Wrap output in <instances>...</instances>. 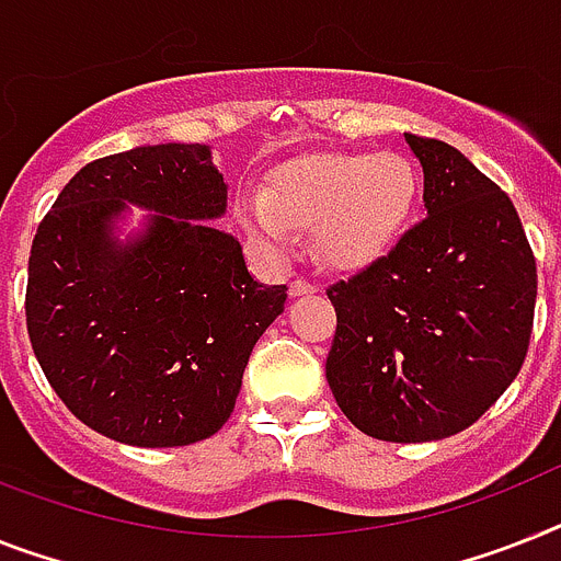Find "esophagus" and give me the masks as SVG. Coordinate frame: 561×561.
Segmentation results:
<instances>
[{
	"label": "esophagus",
	"instance_id": "1",
	"mask_svg": "<svg viewBox=\"0 0 561 561\" xmlns=\"http://www.w3.org/2000/svg\"><path fill=\"white\" fill-rule=\"evenodd\" d=\"M314 286L309 280H291L289 284V295L291 298H300V295H312Z\"/></svg>",
	"mask_w": 561,
	"mask_h": 561
}]
</instances>
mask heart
I'll use <instances>...</instances> for the list:
<instances>
[{"label": "heart", "mask_w": 561, "mask_h": 561, "mask_svg": "<svg viewBox=\"0 0 561 561\" xmlns=\"http://www.w3.org/2000/svg\"><path fill=\"white\" fill-rule=\"evenodd\" d=\"M419 201V174L396 151H327L280 165L266 194L243 192L238 220L272 252H289L298 229H314L330 270L373 266L396 247Z\"/></svg>", "instance_id": "1"}]
</instances>
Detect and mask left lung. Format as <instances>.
<instances>
[{
  "instance_id": "8db88e82",
  "label": "left lung",
  "mask_w": 561,
  "mask_h": 561,
  "mask_svg": "<svg viewBox=\"0 0 561 561\" xmlns=\"http://www.w3.org/2000/svg\"><path fill=\"white\" fill-rule=\"evenodd\" d=\"M424 171V220L387 257L332 286L327 381L360 433L456 436L525 364L536 261L511 197L458 148L404 134Z\"/></svg>"
}]
</instances>
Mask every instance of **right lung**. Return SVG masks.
I'll list each match as a JSON object with an SVG mask.
<instances>
[{
    "label": "right lung",
    "instance_id": "1",
    "mask_svg": "<svg viewBox=\"0 0 561 561\" xmlns=\"http://www.w3.org/2000/svg\"><path fill=\"white\" fill-rule=\"evenodd\" d=\"M229 183L211 146H137L88 163L36 229L27 335L65 407L131 447H183L229 421L286 286L211 226ZM144 215L133 220V208Z\"/></svg>",
    "mask_w": 561,
    "mask_h": 561
}]
</instances>
